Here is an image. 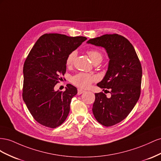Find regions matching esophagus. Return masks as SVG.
I'll return each mask as SVG.
<instances>
[{
  "label": "esophagus",
  "mask_w": 161,
  "mask_h": 161,
  "mask_svg": "<svg viewBox=\"0 0 161 161\" xmlns=\"http://www.w3.org/2000/svg\"><path fill=\"white\" fill-rule=\"evenodd\" d=\"M84 92H85L84 90H81V89H78V90H77V94H78V95L81 94L82 93H84Z\"/></svg>",
  "instance_id": "1"
}]
</instances>
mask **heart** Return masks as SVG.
<instances>
[{
  "label": "heart",
  "instance_id": "heart-1",
  "mask_svg": "<svg viewBox=\"0 0 161 161\" xmlns=\"http://www.w3.org/2000/svg\"><path fill=\"white\" fill-rule=\"evenodd\" d=\"M88 56L91 61L92 62L96 61V60H101L102 61L103 58V55L100 52L97 51V50H88ZM76 53L75 51H73L69 54L68 55L67 59H66V65L67 66L69 67L71 66L73 61H74V58L75 57ZM96 80V77L93 75H92L88 73H77L76 75L73 76L71 78V82L76 86L77 87L81 89H86L88 88Z\"/></svg>",
  "mask_w": 161,
  "mask_h": 161
}]
</instances>
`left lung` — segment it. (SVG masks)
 I'll list each match as a JSON object with an SVG mask.
<instances>
[{
	"label": "left lung",
	"mask_w": 161,
	"mask_h": 161,
	"mask_svg": "<svg viewBox=\"0 0 161 161\" xmlns=\"http://www.w3.org/2000/svg\"><path fill=\"white\" fill-rule=\"evenodd\" d=\"M87 43L104 48L109 58L106 74L97 86L109 89L111 96L96 93L92 112L98 123L112 126L127 117L140 98L141 63L134 47L122 36L105 34Z\"/></svg>",
	"instance_id": "obj_1"
}]
</instances>
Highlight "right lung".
<instances>
[{"instance_id":"1","label":"right lung","mask_w":161,"mask_h":161,"mask_svg":"<svg viewBox=\"0 0 161 161\" xmlns=\"http://www.w3.org/2000/svg\"><path fill=\"white\" fill-rule=\"evenodd\" d=\"M87 38L46 34L36 41L24 65L23 99L35 120L55 128L65 121L72 98L77 93L71 84L65 91L54 86L66 72V59Z\"/></svg>"}]
</instances>
